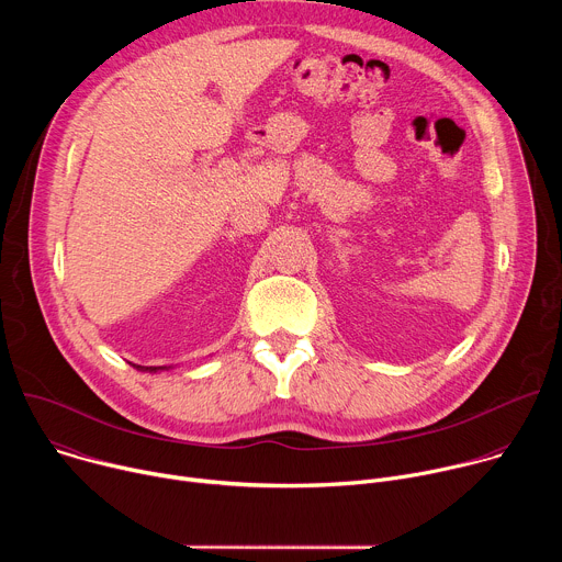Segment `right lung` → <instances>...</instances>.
Instances as JSON below:
<instances>
[{"mask_svg":"<svg viewBox=\"0 0 562 562\" xmlns=\"http://www.w3.org/2000/svg\"><path fill=\"white\" fill-rule=\"evenodd\" d=\"M137 371H144V373H159V371H169L171 367H142V364H133Z\"/></svg>","mask_w":562,"mask_h":562,"instance_id":"add662e5","label":"right lung"}]
</instances>
